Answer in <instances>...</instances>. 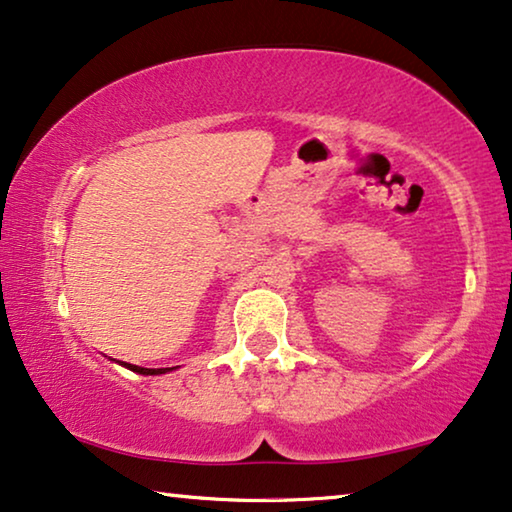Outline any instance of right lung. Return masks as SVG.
<instances>
[{
	"instance_id": "add662e5",
	"label": "right lung",
	"mask_w": 512,
	"mask_h": 512,
	"mask_svg": "<svg viewBox=\"0 0 512 512\" xmlns=\"http://www.w3.org/2000/svg\"><path fill=\"white\" fill-rule=\"evenodd\" d=\"M124 367H129L131 372H138V374H166L168 372V367L166 369H147V367H138V365H124Z\"/></svg>"
}]
</instances>
